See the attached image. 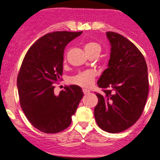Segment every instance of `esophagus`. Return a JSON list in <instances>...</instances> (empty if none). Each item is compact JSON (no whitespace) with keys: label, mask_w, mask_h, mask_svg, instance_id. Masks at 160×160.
<instances>
[{"label":"esophagus","mask_w":160,"mask_h":160,"mask_svg":"<svg viewBox=\"0 0 160 160\" xmlns=\"http://www.w3.org/2000/svg\"><path fill=\"white\" fill-rule=\"evenodd\" d=\"M90 92V91L89 90H88V89H83V93H84V95H87V94H88V93Z\"/></svg>","instance_id":"esophagus-1"}]
</instances>
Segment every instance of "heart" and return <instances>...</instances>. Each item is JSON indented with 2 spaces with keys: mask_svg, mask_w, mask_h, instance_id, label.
I'll use <instances>...</instances> for the list:
<instances>
[{
  "mask_svg": "<svg viewBox=\"0 0 160 160\" xmlns=\"http://www.w3.org/2000/svg\"><path fill=\"white\" fill-rule=\"evenodd\" d=\"M84 50L88 57L96 55L99 56L101 52V47L99 43L96 42H87L84 45ZM95 75L92 71H85V72H79L76 75L71 78V82L74 85L83 87V88H88L93 84L95 81Z\"/></svg>",
  "mask_w": 160,
  "mask_h": 160,
  "instance_id": "heart-1",
  "label": "heart"
}]
</instances>
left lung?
Returning a JSON list of instances; mask_svg holds the SVG:
<instances>
[{"label":"left lung","instance_id":"8db88e82","mask_svg":"<svg viewBox=\"0 0 160 160\" xmlns=\"http://www.w3.org/2000/svg\"><path fill=\"white\" fill-rule=\"evenodd\" d=\"M107 36L110 58L97 82L103 93H96L94 116L102 130L119 133L132 127L143 112L148 94V68L133 42L113 32H107Z\"/></svg>","mask_w":160,"mask_h":160}]
</instances>
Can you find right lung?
I'll list each match as a JSON object with an SVG mask.
<instances>
[{
    "mask_svg": "<svg viewBox=\"0 0 160 160\" xmlns=\"http://www.w3.org/2000/svg\"><path fill=\"white\" fill-rule=\"evenodd\" d=\"M82 32L58 31L44 35L27 51L17 78L21 107L30 123L44 133H58L72 123L83 92L75 85L58 95L53 84L61 80L64 50Z\"/></svg>",
    "mask_w": 160,
    "mask_h": 160,
    "instance_id": "add662e5",
    "label": "right lung"
}]
</instances>
